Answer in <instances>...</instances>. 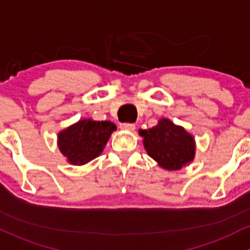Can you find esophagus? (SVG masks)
Returning a JSON list of instances; mask_svg holds the SVG:
<instances>
[{
    "mask_svg": "<svg viewBox=\"0 0 250 250\" xmlns=\"http://www.w3.org/2000/svg\"><path fill=\"white\" fill-rule=\"evenodd\" d=\"M120 127L123 128V130H127V131H133L135 130V124H132V123H123L122 125H120Z\"/></svg>",
    "mask_w": 250,
    "mask_h": 250,
    "instance_id": "1",
    "label": "esophagus"
}]
</instances>
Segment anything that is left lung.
<instances>
[{"mask_svg":"<svg viewBox=\"0 0 250 250\" xmlns=\"http://www.w3.org/2000/svg\"><path fill=\"white\" fill-rule=\"evenodd\" d=\"M149 156L166 169H179L194 159V138L168 119H161L149 130H140Z\"/></svg>","mask_w":250,"mask_h":250,"instance_id":"obj_1","label":"left lung"}]
</instances>
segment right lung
<instances>
[{
	"label": "right lung",
	"mask_w": 250,
	"mask_h": 250,
	"mask_svg": "<svg viewBox=\"0 0 250 250\" xmlns=\"http://www.w3.org/2000/svg\"><path fill=\"white\" fill-rule=\"evenodd\" d=\"M115 125L110 122L81 120L59 135V148L72 165H84L104 150Z\"/></svg>",
	"instance_id": "add662e5"
}]
</instances>
